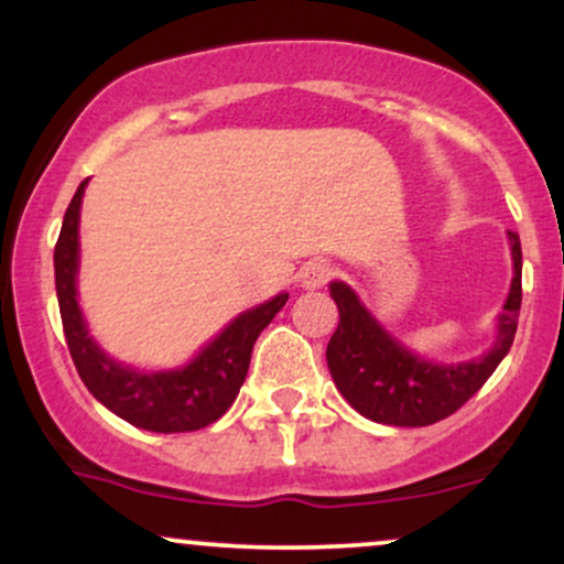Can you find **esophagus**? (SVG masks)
I'll list each match as a JSON object with an SVG mask.
<instances>
[{
    "label": "esophagus",
    "mask_w": 564,
    "mask_h": 564,
    "mask_svg": "<svg viewBox=\"0 0 564 564\" xmlns=\"http://www.w3.org/2000/svg\"><path fill=\"white\" fill-rule=\"evenodd\" d=\"M332 275H334V268L326 260H310L300 268V273H296V281H300L302 289L313 291V289L326 286V283L332 281Z\"/></svg>",
    "instance_id": "1"
}]
</instances>
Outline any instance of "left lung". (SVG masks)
I'll return each mask as SVG.
<instances>
[{"instance_id": "1", "label": "left lung", "mask_w": 564, "mask_h": 564, "mask_svg": "<svg viewBox=\"0 0 564 564\" xmlns=\"http://www.w3.org/2000/svg\"><path fill=\"white\" fill-rule=\"evenodd\" d=\"M509 241L514 278L503 313L498 315L496 345L482 358L467 364L443 366L419 358L379 326V321L360 304L352 289L339 281L328 286L339 307V326L326 347L328 371L336 390L345 394L355 411L379 424L426 426L456 413L480 390L509 352L520 318V236L509 232Z\"/></svg>"}]
</instances>
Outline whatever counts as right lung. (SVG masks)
I'll list each match as a JSON object with an SVG mask.
<instances>
[{
  "label": "right lung",
  "mask_w": 564,
  "mask_h": 564,
  "mask_svg": "<svg viewBox=\"0 0 564 564\" xmlns=\"http://www.w3.org/2000/svg\"><path fill=\"white\" fill-rule=\"evenodd\" d=\"M87 180L76 187L61 236L55 243V289L61 304L63 334L76 371L89 392L108 411L148 432H193L217 422L238 398L251 349L262 328L275 318L289 294H278L254 310H246L209 341L191 364L174 371H134L108 358L87 332L76 302V270H79V209Z\"/></svg>",
  "instance_id": "add662e5"
}]
</instances>
